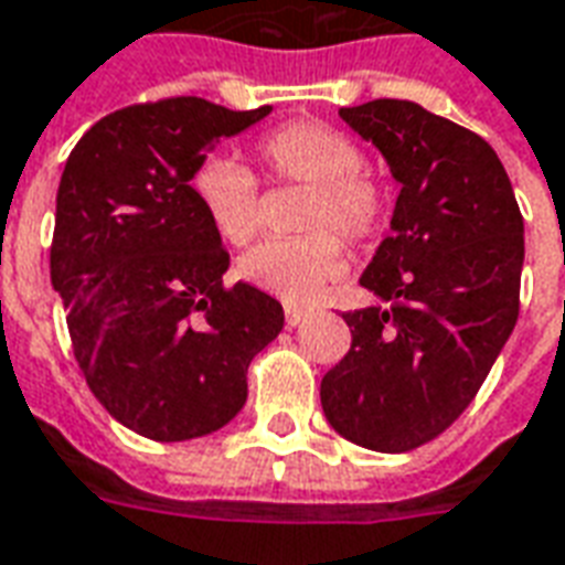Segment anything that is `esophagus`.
I'll use <instances>...</instances> for the list:
<instances>
[{
  "label": "esophagus",
  "instance_id": "obj_1",
  "mask_svg": "<svg viewBox=\"0 0 565 565\" xmlns=\"http://www.w3.org/2000/svg\"><path fill=\"white\" fill-rule=\"evenodd\" d=\"M305 317H308L305 308H296V305H287V308H284V320H287V326H299Z\"/></svg>",
  "mask_w": 565,
  "mask_h": 565
}]
</instances>
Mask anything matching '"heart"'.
Listing matches in <instances>:
<instances>
[{
	"instance_id": "b5f03b06",
	"label": "heart",
	"mask_w": 565,
	"mask_h": 565,
	"mask_svg": "<svg viewBox=\"0 0 565 565\" xmlns=\"http://www.w3.org/2000/svg\"><path fill=\"white\" fill-rule=\"evenodd\" d=\"M254 161L271 185L308 188L302 239H269L239 260L250 287L281 302L317 299L344 269V245H365L388 215V194L365 170V152L347 131L326 122H287L254 143ZM194 200L209 227L227 245H248L260 227V182L233 158H206L191 177Z\"/></svg>"
}]
</instances>
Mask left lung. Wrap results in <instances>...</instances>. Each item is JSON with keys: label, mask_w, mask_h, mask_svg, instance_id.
Listing matches in <instances>:
<instances>
[{"label": "left lung", "mask_w": 565, "mask_h": 565, "mask_svg": "<svg viewBox=\"0 0 565 565\" xmlns=\"http://www.w3.org/2000/svg\"><path fill=\"white\" fill-rule=\"evenodd\" d=\"M401 182L392 233L344 311L350 350L320 383L329 425L374 452H411L452 425L488 377L521 308L524 218L482 137L413 102L341 107Z\"/></svg>", "instance_id": "8db88e82"}]
</instances>
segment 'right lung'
Wrapping results in <instances>:
<instances>
[{
    "label": "right lung",
    "instance_id": "add662e5",
    "mask_svg": "<svg viewBox=\"0 0 565 565\" xmlns=\"http://www.w3.org/2000/svg\"><path fill=\"white\" fill-rule=\"evenodd\" d=\"M269 110L194 95L131 104L65 161L50 278L92 395L140 437L224 428L248 398L250 359L281 332L278 299L224 284L230 254L191 191L209 149Z\"/></svg>",
    "mask_w": 565,
    "mask_h": 565
}]
</instances>
